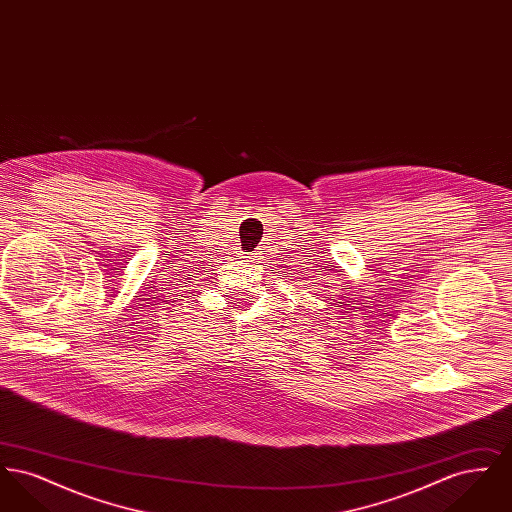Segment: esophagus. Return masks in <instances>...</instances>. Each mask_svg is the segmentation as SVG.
<instances>
[{
	"mask_svg": "<svg viewBox=\"0 0 512 512\" xmlns=\"http://www.w3.org/2000/svg\"><path fill=\"white\" fill-rule=\"evenodd\" d=\"M259 255H261L259 251H257V253H251V257H249V259H255V261H257V259H259Z\"/></svg>",
	"mask_w": 512,
	"mask_h": 512,
	"instance_id": "1",
	"label": "esophagus"
}]
</instances>
